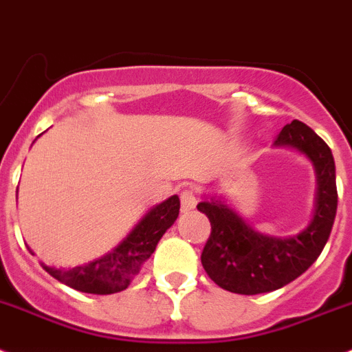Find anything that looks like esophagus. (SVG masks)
<instances>
[{"mask_svg":"<svg viewBox=\"0 0 352 352\" xmlns=\"http://www.w3.org/2000/svg\"><path fill=\"white\" fill-rule=\"evenodd\" d=\"M180 205H182V212H189L196 207V196L195 192L186 189L180 192Z\"/></svg>","mask_w":352,"mask_h":352,"instance_id":"1","label":"esophagus"}]
</instances>
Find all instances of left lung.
Instances as JSON below:
<instances>
[{
    "mask_svg": "<svg viewBox=\"0 0 352 352\" xmlns=\"http://www.w3.org/2000/svg\"><path fill=\"white\" fill-rule=\"evenodd\" d=\"M274 147L298 151L314 166L318 188L312 219L296 235L272 236L254 230L221 196L199 201L198 210L212 226L201 265L217 286L231 293H270L289 284L319 258L333 228L337 182L330 147L300 121L284 126Z\"/></svg>",
    "mask_w": 352,
    "mask_h": 352,
    "instance_id": "1",
    "label": "left lung"
}]
</instances>
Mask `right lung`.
<instances>
[{
    "instance_id": "right-lung-1",
    "label": "right lung",
    "mask_w": 352,
    "mask_h": 352,
    "mask_svg": "<svg viewBox=\"0 0 352 352\" xmlns=\"http://www.w3.org/2000/svg\"><path fill=\"white\" fill-rule=\"evenodd\" d=\"M179 196H170L148 208L128 235L100 258L74 268L47 267L42 263L43 270L58 278L59 283L82 293H119L140 274L142 265L153 256L161 236L179 217ZM30 252L33 254L31 249Z\"/></svg>"
}]
</instances>
